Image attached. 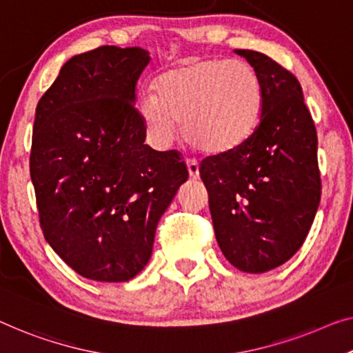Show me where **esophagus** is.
Masks as SVG:
<instances>
[{
	"label": "esophagus",
	"instance_id": "1",
	"mask_svg": "<svg viewBox=\"0 0 353 353\" xmlns=\"http://www.w3.org/2000/svg\"><path fill=\"white\" fill-rule=\"evenodd\" d=\"M187 168H188V174H190L192 179H194V181L199 179V166H198L196 161L187 160Z\"/></svg>",
	"mask_w": 353,
	"mask_h": 353
}]
</instances>
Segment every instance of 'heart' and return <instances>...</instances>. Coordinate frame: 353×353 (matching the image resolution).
Here are the masks:
<instances>
[{"label":"heart","instance_id":"b5f03b06","mask_svg":"<svg viewBox=\"0 0 353 353\" xmlns=\"http://www.w3.org/2000/svg\"><path fill=\"white\" fill-rule=\"evenodd\" d=\"M261 82L244 60H194L163 74L157 93L141 94L147 134L170 145L177 123L187 143L204 154H225L252 134L261 109Z\"/></svg>","mask_w":353,"mask_h":353}]
</instances>
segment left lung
<instances>
[{
	"instance_id": "8db88e82",
	"label": "left lung",
	"mask_w": 353,
	"mask_h": 353,
	"mask_svg": "<svg viewBox=\"0 0 353 353\" xmlns=\"http://www.w3.org/2000/svg\"><path fill=\"white\" fill-rule=\"evenodd\" d=\"M261 82L260 122L236 149L199 166L215 238L244 272H266L296 254L320 203L317 131L292 72L255 50L236 49Z\"/></svg>"
}]
</instances>
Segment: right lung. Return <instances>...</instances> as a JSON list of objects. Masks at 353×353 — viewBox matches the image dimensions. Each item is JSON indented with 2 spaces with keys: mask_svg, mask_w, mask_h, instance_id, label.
<instances>
[{
  "mask_svg": "<svg viewBox=\"0 0 353 353\" xmlns=\"http://www.w3.org/2000/svg\"><path fill=\"white\" fill-rule=\"evenodd\" d=\"M141 47L103 46L61 66L36 108L30 176L42 233L77 274L126 282L150 260L159 220L188 179L176 150L144 144Z\"/></svg>",
  "mask_w": 353,
  "mask_h": 353,
  "instance_id": "obj_1",
  "label": "right lung"
}]
</instances>
